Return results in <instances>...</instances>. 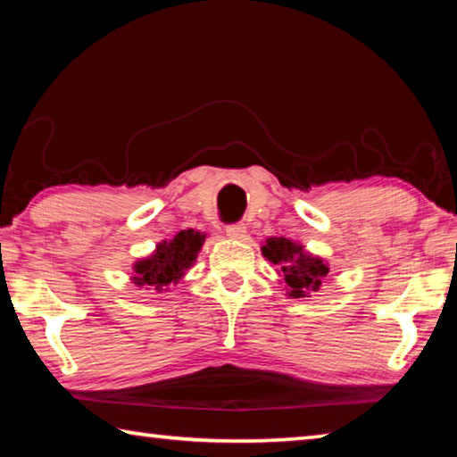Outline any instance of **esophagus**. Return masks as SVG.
Wrapping results in <instances>:
<instances>
[{
    "label": "esophagus",
    "mask_w": 457,
    "mask_h": 457,
    "mask_svg": "<svg viewBox=\"0 0 457 457\" xmlns=\"http://www.w3.org/2000/svg\"><path fill=\"white\" fill-rule=\"evenodd\" d=\"M226 236L229 239H244L245 237V226H244V223H234V226H228Z\"/></svg>",
    "instance_id": "obj_1"
}]
</instances>
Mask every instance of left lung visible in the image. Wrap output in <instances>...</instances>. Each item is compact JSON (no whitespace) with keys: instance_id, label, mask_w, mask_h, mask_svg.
<instances>
[{"instance_id":"obj_1","label":"left lung","mask_w":457,"mask_h":457,"mask_svg":"<svg viewBox=\"0 0 457 457\" xmlns=\"http://www.w3.org/2000/svg\"><path fill=\"white\" fill-rule=\"evenodd\" d=\"M262 256L276 266V274L282 278L286 296L311 298L320 290L322 280L328 276V262L314 256L300 242L288 237H268L262 242Z\"/></svg>"}]
</instances>
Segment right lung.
I'll use <instances>...</instances> for the list:
<instances>
[{"label":"right lung","mask_w":457,"mask_h":457,"mask_svg":"<svg viewBox=\"0 0 457 457\" xmlns=\"http://www.w3.org/2000/svg\"><path fill=\"white\" fill-rule=\"evenodd\" d=\"M205 237L204 231L189 228L181 229L171 239H163L153 253L135 262L130 282L145 290L167 292L171 286L179 284L185 274L195 266L197 253L204 247Z\"/></svg>","instance_id":"add662e5"}]
</instances>
